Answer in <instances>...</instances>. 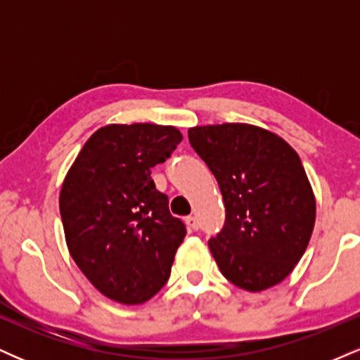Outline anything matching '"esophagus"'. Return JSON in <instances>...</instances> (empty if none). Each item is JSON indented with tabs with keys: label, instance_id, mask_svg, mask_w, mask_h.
<instances>
[{
	"label": "esophagus",
	"instance_id": "34e87169",
	"mask_svg": "<svg viewBox=\"0 0 360 360\" xmlns=\"http://www.w3.org/2000/svg\"><path fill=\"white\" fill-rule=\"evenodd\" d=\"M186 225L189 226V229L191 230H198V220H196V217H186Z\"/></svg>",
	"mask_w": 360,
	"mask_h": 360
}]
</instances>
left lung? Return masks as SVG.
I'll return each instance as SVG.
<instances>
[{
	"mask_svg": "<svg viewBox=\"0 0 360 360\" xmlns=\"http://www.w3.org/2000/svg\"><path fill=\"white\" fill-rule=\"evenodd\" d=\"M188 137L225 203V226L208 242L221 274L250 292L279 284L303 257L316 218L300 155L278 134L249 123L193 127Z\"/></svg>",
	"mask_w": 360,
	"mask_h": 360,
	"instance_id": "left-lung-1",
	"label": "left lung"
}]
</instances>
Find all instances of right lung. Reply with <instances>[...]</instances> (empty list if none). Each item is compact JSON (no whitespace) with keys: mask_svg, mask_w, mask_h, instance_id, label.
Returning <instances> with one entry per match:
<instances>
[{"mask_svg":"<svg viewBox=\"0 0 360 360\" xmlns=\"http://www.w3.org/2000/svg\"><path fill=\"white\" fill-rule=\"evenodd\" d=\"M181 140L172 125L110 123L91 135L64 177L59 208L69 254L117 303H146L171 276L186 225L169 212L150 169Z\"/></svg>","mask_w":360,"mask_h":360,"instance_id":"add662e5","label":"right lung"}]
</instances>
